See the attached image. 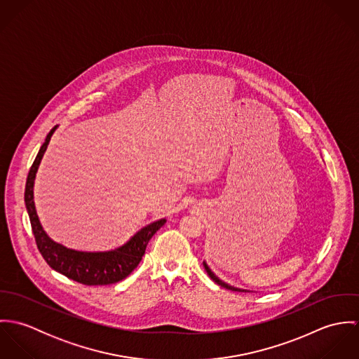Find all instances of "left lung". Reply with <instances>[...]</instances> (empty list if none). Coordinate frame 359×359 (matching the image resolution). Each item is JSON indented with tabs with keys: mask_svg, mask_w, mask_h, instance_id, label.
<instances>
[{
	"mask_svg": "<svg viewBox=\"0 0 359 359\" xmlns=\"http://www.w3.org/2000/svg\"><path fill=\"white\" fill-rule=\"evenodd\" d=\"M203 265H205V272H207V275L217 283V285H219L221 287H225V289H228V290H232V292H246V290H242V289H238V287H233V286H229V285H226V283H224L222 280H219L212 272H211V269L207 266V264L203 262Z\"/></svg>",
	"mask_w": 359,
	"mask_h": 359,
	"instance_id": "1",
	"label": "left lung"
}]
</instances>
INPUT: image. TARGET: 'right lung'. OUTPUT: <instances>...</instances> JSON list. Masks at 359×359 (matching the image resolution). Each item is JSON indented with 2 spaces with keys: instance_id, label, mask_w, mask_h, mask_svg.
<instances>
[{
  "instance_id": "obj_1",
  "label": "right lung",
  "mask_w": 359,
  "mask_h": 359,
  "mask_svg": "<svg viewBox=\"0 0 359 359\" xmlns=\"http://www.w3.org/2000/svg\"><path fill=\"white\" fill-rule=\"evenodd\" d=\"M56 127H53L48 133L46 142L43 144L37 157L34 158L25 189V202L29 212L32 229L34 233L37 249L40 250L41 256L47 261V264L52 269L57 271L59 273L73 279L79 283L87 286H102V285H111L124 278H127L140 264L142 256L145 255L147 246L152 239L154 233L165 224V219H158L156 222L149 224L148 226L142 228L137 232L124 246L103 253H86V252H76L72 249H66L62 245L55 243L51 241L47 233L44 232L33 201V185L37 168L40 161L47 151L50 144L52 134Z\"/></svg>"
}]
</instances>
